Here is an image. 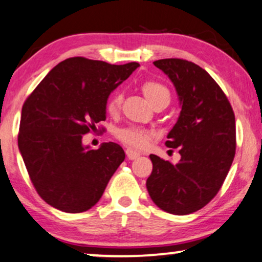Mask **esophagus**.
I'll return each mask as SVG.
<instances>
[{"mask_svg": "<svg viewBox=\"0 0 262 262\" xmlns=\"http://www.w3.org/2000/svg\"><path fill=\"white\" fill-rule=\"evenodd\" d=\"M126 156H127V158L130 160H135V159H137L141 154L138 153V151H135L134 149H131V148H127V149H126Z\"/></svg>", "mask_w": 262, "mask_h": 262, "instance_id": "1", "label": "esophagus"}]
</instances>
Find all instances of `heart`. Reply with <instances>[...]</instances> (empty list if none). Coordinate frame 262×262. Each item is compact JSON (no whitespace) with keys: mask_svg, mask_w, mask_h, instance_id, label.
I'll return each mask as SVG.
<instances>
[{"mask_svg":"<svg viewBox=\"0 0 262 262\" xmlns=\"http://www.w3.org/2000/svg\"><path fill=\"white\" fill-rule=\"evenodd\" d=\"M142 91H143V95L146 96L148 101L150 102V104H153L154 102L158 101L159 98H163V97H169L170 98L169 90L164 85H161L160 82L157 81H146L142 85ZM120 103L121 96L119 93H113L109 97L108 102H106V111H108V113H111V114H114V113L118 112ZM118 137L119 140L124 142L127 146L137 148V149H143V148L149 146L151 134L149 131L143 130V128L127 127L119 131Z\"/></svg>","mask_w":262,"mask_h":262,"instance_id":"obj_1","label":"heart"}]
</instances>
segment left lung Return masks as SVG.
I'll return each mask as SVG.
<instances>
[{
  "instance_id": "1",
  "label": "left lung",
  "mask_w": 262,
  "mask_h": 262,
  "mask_svg": "<svg viewBox=\"0 0 262 262\" xmlns=\"http://www.w3.org/2000/svg\"><path fill=\"white\" fill-rule=\"evenodd\" d=\"M175 86L181 112L167 134L166 147L179 148L177 164L150 154L147 189L158 208L192 214L220 190L235 154L233 109L220 86L203 68L167 58L154 62Z\"/></svg>"
}]
</instances>
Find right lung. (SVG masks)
Masks as SVG:
<instances>
[{
  "instance_id": "obj_1",
  "label": "right lung",
  "mask_w": 262,
  "mask_h": 262,
  "mask_svg": "<svg viewBox=\"0 0 262 262\" xmlns=\"http://www.w3.org/2000/svg\"><path fill=\"white\" fill-rule=\"evenodd\" d=\"M138 67L68 58L28 97L18 147L32 185L47 204L76 214L101 199L125 159L124 149L114 142L91 149L82 136L105 120L109 95Z\"/></svg>"
}]
</instances>
